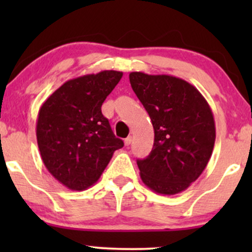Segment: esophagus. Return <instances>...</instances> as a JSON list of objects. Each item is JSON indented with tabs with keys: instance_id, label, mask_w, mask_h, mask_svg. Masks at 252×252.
<instances>
[{
	"instance_id": "34e87169",
	"label": "esophagus",
	"mask_w": 252,
	"mask_h": 252,
	"mask_svg": "<svg viewBox=\"0 0 252 252\" xmlns=\"http://www.w3.org/2000/svg\"><path fill=\"white\" fill-rule=\"evenodd\" d=\"M131 142H132V137H131V136H129V137H126V140H124V144H126V146H130V144H131Z\"/></svg>"
}]
</instances>
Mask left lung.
<instances>
[{
	"label": "left lung",
	"mask_w": 252,
	"mask_h": 252,
	"mask_svg": "<svg viewBox=\"0 0 252 252\" xmlns=\"http://www.w3.org/2000/svg\"><path fill=\"white\" fill-rule=\"evenodd\" d=\"M129 79L155 134L150 154L137 160L141 179L158 194H178L201 175L212 155V110L198 89L181 78L131 72Z\"/></svg>",
	"instance_id": "left-lung-1"
}]
</instances>
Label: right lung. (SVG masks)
I'll use <instances>...</instances> for the list:
<instances>
[{
	"label": "right lung",
	"instance_id": "right-lung-1",
	"mask_svg": "<svg viewBox=\"0 0 252 252\" xmlns=\"http://www.w3.org/2000/svg\"><path fill=\"white\" fill-rule=\"evenodd\" d=\"M122 76L102 71L67 80L39 110L36 140L43 164L68 189L96 184L115 150L124 146L100 109Z\"/></svg>",
	"mask_w": 252,
	"mask_h": 252
}]
</instances>
